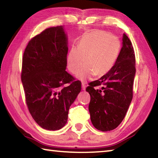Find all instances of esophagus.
Segmentation results:
<instances>
[{
    "mask_svg": "<svg viewBox=\"0 0 158 158\" xmlns=\"http://www.w3.org/2000/svg\"><path fill=\"white\" fill-rule=\"evenodd\" d=\"M81 88H82L83 90H85V84H84V83H82V84H81Z\"/></svg>",
    "mask_w": 158,
    "mask_h": 158,
    "instance_id": "esophagus-1",
    "label": "esophagus"
}]
</instances>
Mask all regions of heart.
Listing matches in <instances>:
<instances>
[{
  "mask_svg": "<svg viewBox=\"0 0 158 158\" xmlns=\"http://www.w3.org/2000/svg\"><path fill=\"white\" fill-rule=\"evenodd\" d=\"M121 51V42L116 37L102 31L85 34L79 41L78 48L73 47L68 54L67 64L70 73L81 81L101 77L113 68Z\"/></svg>",
  "mask_w": 158,
  "mask_h": 158,
  "instance_id": "heart-1",
  "label": "heart"
}]
</instances>
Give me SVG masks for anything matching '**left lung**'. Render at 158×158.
Segmentation results:
<instances>
[{
	"label": "left lung",
	"instance_id": "obj_1",
	"mask_svg": "<svg viewBox=\"0 0 158 158\" xmlns=\"http://www.w3.org/2000/svg\"><path fill=\"white\" fill-rule=\"evenodd\" d=\"M123 47L110 71L86 88L90 96V121L96 129L107 132L116 128L125 116L132 100L135 55L132 42L123 33ZM102 85L101 89H95Z\"/></svg>",
	"mask_w": 158,
	"mask_h": 158
}]
</instances>
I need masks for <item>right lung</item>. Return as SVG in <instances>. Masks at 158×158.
Instances as JSON below:
<instances>
[{"instance_id":"add662e5","label":"right lung","mask_w":158,"mask_h":158,"mask_svg":"<svg viewBox=\"0 0 158 158\" xmlns=\"http://www.w3.org/2000/svg\"><path fill=\"white\" fill-rule=\"evenodd\" d=\"M68 36L63 26L45 29L29 41L22 58L21 82L33 118L47 130L68 122V111L81 91L79 81L65 71ZM66 83L68 87H62Z\"/></svg>"}]
</instances>
